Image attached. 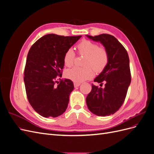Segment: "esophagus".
<instances>
[{"label":"esophagus","mask_w":154,"mask_h":154,"mask_svg":"<svg viewBox=\"0 0 154 154\" xmlns=\"http://www.w3.org/2000/svg\"><path fill=\"white\" fill-rule=\"evenodd\" d=\"M80 84H81V83H74V87H79V86H80Z\"/></svg>","instance_id":"esophagus-1"}]
</instances>
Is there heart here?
Segmentation results:
<instances>
[{"mask_svg": "<svg viewBox=\"0 0 154 154\" xmlns=\"http://www.w3.org/2000/svg\"><path fill=\"white\" fill-rule=\"evenodd\" d=\"M76 48L78 53L85 56L84 67H74L66 71L65 75L69 80L80 83L91 79L94 74V69L97 73L103 71L108 66L109 54L104 48L99 47L97 44L89 40H83ZM76 54L72 49H68L63 54V63L66 67H71L75 60Z\"/></svg>", "mask_w": 154, "mask_h": 154, "instance_id": "b5f03b06", "label": "heart"}]
</instances>
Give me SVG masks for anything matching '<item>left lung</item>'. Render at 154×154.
Masks as SVG:
<instances>
[{"label":"left lung","instance_id":"obj_1","mask_svg":"<svg viewBox=\"0 0 154 154\" xmlns=\"http://www.w3.org/2000/svg\"><path fill=\"white\" fill-rule=\"evenodd\" d=\"M94 41L100 42L108 51V66L95 79L94 82H105V88L92 84V90L87 96L89 110L97 116L114 114L123 104L131 82L129 57L123 45L112 35L101 34L87 35Z\"/></svg>","mask_w":154,"mask_h":154}]
</instances>
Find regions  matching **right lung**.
Instances as JSON below:
<instances>
[{
    "label": "right lung",
    "mask_w": 154,
    "mask_h": 154,
    "mask_svg": "<svg viewBox=\"0 0 154 154\" xmlns=\"http://www.w3.org/2000/svg\"><path fill=\"white\" fill-rule=\"evenodd\" d=\"M81 36L46 35L29 51L24 77L27 97L33 109L43 117H58L67 108L74 84L69 79H60L63 54ZM58 78L60 83L55 86Z\"/></svg>",
    "instance_id": "add662e5"
}]
</instances>
